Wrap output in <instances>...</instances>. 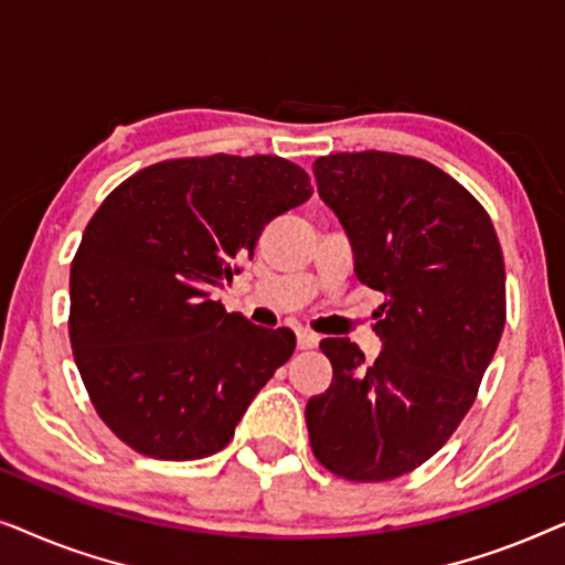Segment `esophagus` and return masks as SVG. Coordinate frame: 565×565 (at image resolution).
I'll return each mask as SVG.
<instances>
[{
  "mask_svg": "<svg viewBox=\"0 0 565 565\" xmlns=\"http://www.w3.org/2000/svg\"><path fill=\"white\" fill-rule=\"evenodd\" d=\"M319 334H313V331L308 329H300L298 331V350H313V347H319Z\"/></svg>",
  "mask_w": 565,
  "mask_h": 565,
  "instance_id": "1",
  "label": "esophagus"
}]
</instances>
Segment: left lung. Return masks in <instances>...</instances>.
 Masks as SVG:
<instances>
[{"label": "left lung", "instance_id": "left-lung-1", "mask_svg": "<svg viewBox=\"0 0 565 565\" xmlns=\"http://www.w3.org/2000/svg\"><path fill=\"white\" fill-rule=\"evenodd\" d=\"M313 174L350 236L358 280L385 303L373 365L350 339L321 342L334 377L306 404L311 450L347 481H393L473 406L507 321L504 254L486 207L429 161L347 151L316 159Z\"/></svg>", "mask_w": 565, "mask_h": 565}]
</instances>
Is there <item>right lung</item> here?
<instances>
[{
  "label": "right lung",
  "instance_id": "obj_1",
  "mask_svg": "<svg viewBox=\"0 0 565 565\" xmlns=\"http://www.w3.org/2000/svg\"><path fill=\"white\" fill-rule=\"evenodd\" d=\"M313 195L282 157L167 159L120 182L84 228L68 275V339L92 406L157 460L223 450L296 334L226 313L262 228Z\"/></svg>",
  "mask_w": 565,
  "mask_h": 565
}]
</instances>
